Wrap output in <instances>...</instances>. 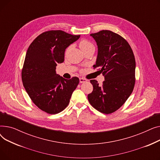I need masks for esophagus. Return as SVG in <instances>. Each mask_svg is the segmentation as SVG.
Segmentation results:
<instances>
[{
	"label": "esophagus",
	"instance_id": "obj_1",
	"mask_svg": "<svg viewBox=\"0 0 160 160\" xmlns=\"http://www.w3.org/2000/svg\"><path fill=\"white\" fill-rule=\"evenodd\" d=\"M87 82V80H86L85 78H80V83H83V82Z\"/></svg>",
	"mask_w": 160,
	"mask_h": 160
}]
</instances>
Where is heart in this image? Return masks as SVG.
<instances>
[{
	"mask_svg": "<svg viewBox=\"0 0 160 160\" xmlns=\"http://www.w3.org/2000/svg\"><path fill=\"white\" fill-rule=\"evenodd\" d=\"M79 47L80 48V49L82 50L83 52L85 51V50H86L87 49L91 48V47H94L93 45L92 44L90 41L86 40V39H82L80 41L79 43ZM70 47L67 48V50H66V52H67L69 51Z\"/></svg>",
	"mask_w": 160,
	"mask_h": 160,
	"instance_id": "b5f03b06",
	"label": "heart"
}]
</instances>
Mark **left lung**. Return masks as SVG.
I'll return each mask as SVG.
<instances>
[{
    "label": "left lung",
    "mask_w": 160,
    "mask_h": 160,
    "mask_svg": "<svg viewBox=\"0 0 160 160\" xmlns=\"http://www.w3.org/2000/svg\"><path fill=\"white\" fill-rule=\"evenodd\" d=\"M98 46L97 61L93 67L99 68L105 80L98 85L90 82L93 90L88 96L91 105L98 112L110 114L119 109L132 93L135 85L136 60L128 42L110 30L91 33Z\"/></svg>",
    "instance_id": "obj_1"
}]
</instances>
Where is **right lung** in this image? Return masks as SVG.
Listing matches in <instances>:
<instances>
[{"mask_svg":"<svg viewBox=\"0 0 160 160\" xmlns=\"http://www.w3.org/2000/svg\"><path fill=\"white\" fill-rule=\"evenodd\" d=\"M80 37L62 30L47 31L27 50L21 72L23 86L32 102L47 113L63 111L79 83L78 77L67 80L56 74V67L64 62L65 49Z\"/></svg>","mask_w":160,"mask_h":160,"instance_id":"add662e5","label":"right lung"}]
</instances>
